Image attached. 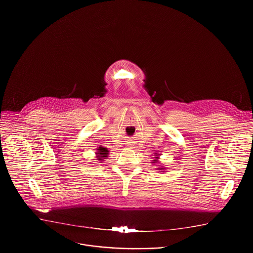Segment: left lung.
Segmentation results:
<instances>
[{"label": "left lung", "mask_w": 253, "mask_h": 253, "mask_svg": "<svg viewBox=\"0 0 253 253\" xmlns=\"http://www.w3.org/2000/svg\"><path fill=\"white\" fill-rule=\"evenodd\" d=\"M154 154H155V155H154V160H152V163L156 164V163L159 162V156H160L161 154H158V153H154ZM156 169L159 170V171H161V172H165V170H166V168L163 167V166H158V168H156Z\"/></svg>", "instance_id": "obj_1"}]
</instances>
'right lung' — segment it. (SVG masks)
Segmentation results:
<instances>
[{
	"instance_id": "1",
	"label": "right lung",
	"mask_w": 253,
	"mask_h": 253,
	"mask_svg": "<svg viewBox=\"0 0 253 253\" xmlns=\"http://www.w3.org/2000/svg\"><path fill=\"white\" fill-rule=\"evenodd\" d=\"M96 160L98 161H104V159H106L108 157V155H109V150H108V148L106 147H103V146H100L96 149Z\"/></svg>"
}]
</instances>
